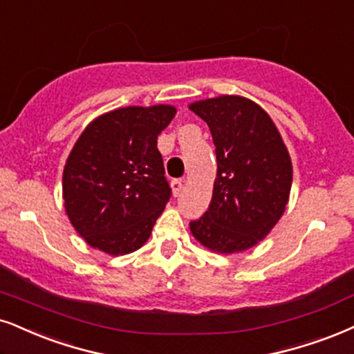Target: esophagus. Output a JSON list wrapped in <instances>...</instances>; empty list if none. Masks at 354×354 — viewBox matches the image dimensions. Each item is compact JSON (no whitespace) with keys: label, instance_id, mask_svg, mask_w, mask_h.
I'll return each mask as SVG.
<instances>
[{"label":"esophagus","instance_id":"1","mask_svg":"<svg viewBox=\"0 0 354 354\" xmlns=\"http://www.w3.org/2000/svg\"><path fill=\"white\" fill-rule=\"evenodd\" d=\"M170 187H172L174 197H178V195H180L182 189H184V184H182V180H172V184H170Z\"/></svg>","mask_w":354,"mask_h":354}]
</instances>
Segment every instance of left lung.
Segmentation results:
<instances>
[{
    "label": "left lung",
    "mask_w": 354,
    "mask_h": 354,
    "mask_svg": "<svg viewBox=\"0 0 354 354\" xmlns=\"http://www.w3.org/2000/svg\"><path fill=\"white\" fill-rule=\"evenodd\" d=\"M189 108L210 128L218 165L210 207L190 221L192 234L218 254L250 250L286 212L289 151L270 116L250 98L221 95Z\"/></svg>",
    "instance_id": "obj_1"
}]
</instances>
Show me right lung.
Wrapping results in <instances>:
<instances>
[{
    "label": "right lung",
    "mask_w": 354,
    "mask_h": 354,
    "mask_svg": "<svg viewBox=\"0 0 354 354\" xmlns=\"http://www.w3.org/2000/svg\"><path fill=\"white\" fill-rule=\"evenodd\" d=\"M176 113L172 104L118 108L77 139L64 167V207L91 248L123 256L149 239L170 198L157 136Z\"/></svg>",
    "instance_id": "1"
}]
</instances>
